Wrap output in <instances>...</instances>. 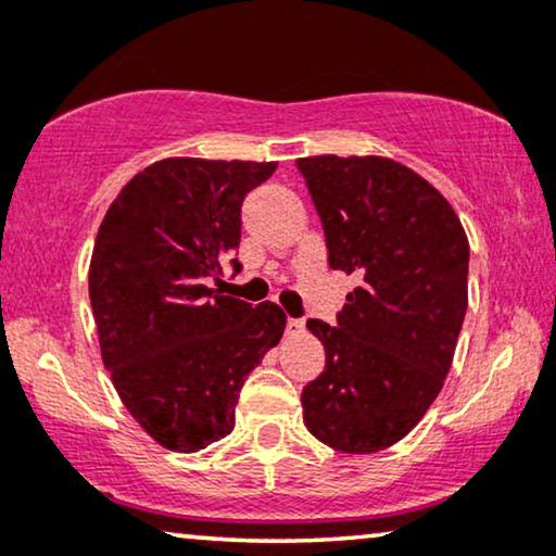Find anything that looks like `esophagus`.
<instances>
[{
  "label": "esophagus",
  "instance_id": "1",
  "mask_svg": "<svg viewBox=\"0 0 556 556\" xmlns=\"http://www.w3.org/2000/svg\"><path fill=\"white\" fill-rule=\"evenodd\" d=\"M286 331H288V334H299V331H304V321L293 319V316H288V319H286Z\"/></svg>",
  "mask_w": 556,
  "mask_h": 556
}]
</instances>
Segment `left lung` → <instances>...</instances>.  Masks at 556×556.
<instances>
[{
  "label": "left lung",
  "mask_w": 556,
  "mask_h": 556,
  "mask_svg": "<svg viewBox=\"0 0 556 556\" xmlns=\"http://www.w3.org/2000/svg\"><path fill=\"white\" fill-rule=\"evenodd\" d=\"M331 270L355 273L337 324L308 319L327 367L301 393L319 442L370 454L408 434L442 391L467 312L470 244L419 173L378 155L299 157Z\"/></svg>",
  "instance_id": "8db88e82"
}]
</instances>
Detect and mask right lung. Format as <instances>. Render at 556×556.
<instances>
[{
	"label": "right lung",
	"mask_w": 556,
	"mask_h": 556,
	"mask_svg": "<svg viewBox=\"0 0 556 556\" xmlns=\"http://www.w3.org/2000/svg\"><path fill=\"white\" fill-rule=\"evenodd\" d=\"M276 168L165 157L137 173L99 227L89 299L104 367L165 450L199 452L227 437L244 378L283 337L280 306L214 288L240 248L244 197Z\"/></svg>",
	"instance_id": "right-lung-1"
}]
</instances>
